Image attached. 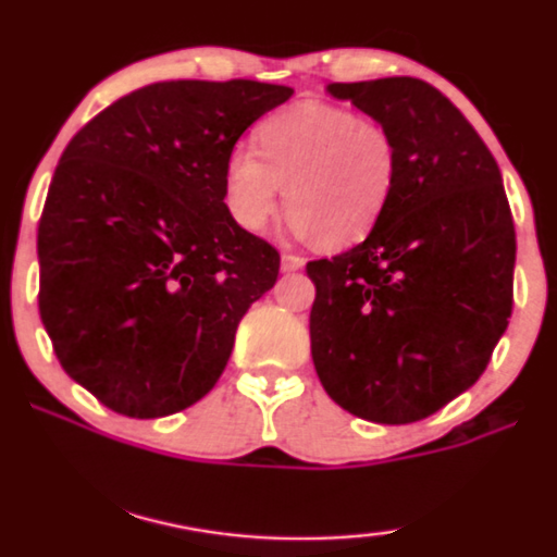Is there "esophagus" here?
Segmentation results:
<instances>
[{"label":"esophagus","mask_w":557,"mask_h":557,"mask_svg":"<svg viewBox=\"0 0 557 557\" xmlns=\"http://www.w3.org/2000/svg\"><path fill=\"white\" fill-rule=\"evenodd\" d=\"M299 269H305V258L294 256V252H284V256H281V271L292 273V271H299Z\"/></svg>","instance_id":"obj_1"}]
</instances>
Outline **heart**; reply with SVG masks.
I'll use <instances>...</instances> for the list:
<instances>
[{"instance_id":"obj_1","label":"heart","mask_w":557,"mask_h":557,"mask_svg":"<svg viewBox=\"0 0 557 557\" xmlns=\"http://www.w3.org/2000/svg\"><path fill=\"white\" fill-rule=\"evenodd\" d=\"M258 150L237 148L225 165V201L248 233H263L281 209L320 248L366 240L399 178V143L381 120L327 102H296L258 127Z\"/></svg>"}]
</instances>
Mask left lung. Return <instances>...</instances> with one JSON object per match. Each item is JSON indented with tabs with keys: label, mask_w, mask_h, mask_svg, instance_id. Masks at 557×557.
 Returning <instances> with one entry per match:
<instances>
[{
	"label": "left lung",
	"mask_w": 557,
	"mask_h": 557,
	"mask_svg": "<svg viewBox=\"0 0 557 557\" xmlns=\"http://www.w3.org/2000/svg\"><path fill=\"white\" fill-rule=\"evenodd\" d=\"M399 143V178L371 235L307 263L312 360L360 420L435 414L486 371L515 305V220L499 165L463 112L422 78L330 84Z\"/></svg>",
	"instance_id": "1"
}]
</instances>
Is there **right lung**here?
<instances>
[{
	"label": "right lung",
	"mask_w": 557,
	"mask_h": 557,
	"mask_svg": "<svg viewBox=\"0 0 557 557\" xmlns=\"http://www.w3.org/2000/svg\"><path fill=\"white\" fill-rule=\"evenodd\" d=\"M294 89L158 82L86 122L63 150L38 225L40 320L76 384L135 420L212 392L243 314L281 256L225 205L245 129Z\"/></svg>",
	"instance_id": "obj_1"
}]
</instances>
